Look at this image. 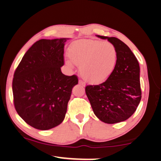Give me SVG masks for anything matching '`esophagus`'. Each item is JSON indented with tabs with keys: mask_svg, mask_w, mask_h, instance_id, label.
Returning <instances> with one entry per match:
<instances>
[{
	"mask_svg": "<svg viewBox=\"0 0 161 161\" xmlns=\"http://www.w3.org/2000/svg\"><path fill=\"white\" fill-rule=\"evenodd\" d=\"M79 84H80L81 86H85V82H84V81H82V80H79Z\"/></svg>",
	"mask_w": 161,
	"mask_h": 161,
	"instance_id": "1",
	"label": "esophagus"
}]
</instances>
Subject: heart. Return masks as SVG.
I'll return each mask as SVG.
<instances>
[{"label":"heart","instance_id":"1","mask_svg":"<svg viewBox=\"0 0 161 161\" xmlns=\"http://www.w3.org/2000/svg\"><path fill=\"white\" fill-rule=\"evenodd\" d=\"M66 64L73 63L80 66V74L84 80L92 84L104 82L115 70L118 59L117 50L114 44L102 40H79L69 49Z\"/></svg>","mask_w":161,"mask_h":161}]
</instances>
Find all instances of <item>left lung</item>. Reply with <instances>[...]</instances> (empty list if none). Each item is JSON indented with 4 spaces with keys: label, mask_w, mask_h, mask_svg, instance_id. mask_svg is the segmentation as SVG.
I'll list each match as a JSON object with an SVG mask.
<instances>
[{
    "label": "left lung",
    "mask_w": 161,
    "mask_h": 161,
    "mask_svg": "<svg viewBox=\"0 0 161 161\" xmlns=\"http://www.w3.org/2000/svg\"><path fill=\"white\" fill-rule=\"evenodd\" d=\"M97 36L114 45L118 59L111 77L99 85H87L86 94L98 119L107 124L119 123L133 115L141 99L139 64L121 40L114 37Z\"/></svg>",
    "instance_id": "8db88e82"
}]
</instances>
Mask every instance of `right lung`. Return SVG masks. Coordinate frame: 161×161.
<instances>
[{
  "label": "right lung",
  "instance_id": "1",
  "mask_svg": "<svg viewBox=\"0 0 161 161\" xmlns=\"http://www.w3.org/2000/svg\"><path fill=\"white\" fill-rule=\"evenodd\" d=\"M66 38L35 42L22 58L13 80L16 111L35 129L48 130L60 124L67 112L77 75L62 74Z\"/></svg>",
  "mask_w": 161,
  "mask_h": 161
}]
</instances>
